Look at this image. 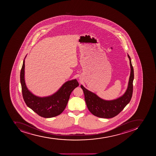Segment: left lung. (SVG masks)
Listing matches in <instances>:
<instances>
[{
    "mask_svg": "<svg viewBox=\"0 0 156 156\" xmlns=\"http://www.w3.org/2000/svg\"><path fill=\"white\" fill-rule=\"evenodd\" d=\"M130 60L131 73L129 81L128 87L125 93L122 96L117 99L111 101H106L85 88L81 85L84 92L85 100L87 108L94 116L102 118H112L117 116L130 102L132 97L133 91V80H134V69L133 67L131 58L128 55Z\"/></svg>",
    "mask_w": 156,
    "mask_h": 156,
    "instance_id": "left-lung-1",
    "label": "left lung"
}]
</instances>
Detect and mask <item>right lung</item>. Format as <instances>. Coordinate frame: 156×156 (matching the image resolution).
I'll return each instance as SVG.
<instances>
[{
    "label": "right lung",
    "mask_w": 156,
    "mask_h": 156,
    "mask_svg": "<svg viewBox=\"0 0 156 156\" xmlns=\"http://www.w3.org/2000/svg\"><path fill=\"white\" fill-rule=\"evenodd\" d=\"M25 61L20 71V82L22 96L26 105L39 116L43 118L54 117L63 112L66 107L71 93L79 86L76 79L66 82L55 94L46 97H39L28 90L24 80Z\"/></svg>",
    "instance_id": "add662e5"
}]
</instances>
